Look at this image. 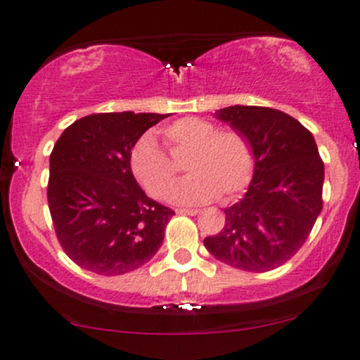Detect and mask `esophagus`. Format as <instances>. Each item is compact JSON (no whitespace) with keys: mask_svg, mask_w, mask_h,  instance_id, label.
<instances>
[{"mask_svg":"<svg viewBox=\"0 0 360 360\" xmlns=\"http://www.w3.org/2000/svg\"><path fill=\"white\" fill-rule=\"evenodd\" d=\"M176 212L177 214H181V215H195V214H199V210L198 209H176Z\"/></svg>","mask_w":360,"mask_h":360,"instance_id":"esophagus-1","label":"esophagus"}]
</instances>
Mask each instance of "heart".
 <instances>
[{
  "label": "heart",
  "mask_w": 360,
  "mask_h": 360,
  "mask_svg": "<svg viewBox=\"0 0 360 360\" xmlns=\"http://www.w3.org/2000/svg\"><path fill=\"white\" fill-rule=\"evenodd\" d=\"M162 141L174 160L184 161L191 174L172 199L186 204L207 202L217 198L229 202L250 184L255 166L253 148L237 128L217 130L199 117H186L166 124ZM130 169L141 188L156 199H166L177 181V166L150 136L141 138L130 153Z\"/></svg>",
  "instance_id": "b5f03b06"
}]
</instances>
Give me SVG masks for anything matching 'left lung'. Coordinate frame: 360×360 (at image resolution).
Segmentation results:
<instances>
[{"label": "left lung", "instance_id": "left-lung-1", "mask_svg": "<svg viewBox=\"0 0 360 360\" xmlns=\"http://www.w3.org/2000/svg\"><path fill=\"white\" fill-rule=\"evenodd\" d=\"M215 115L248 138L255 172L245 198L224 210V229L204 245L238 270H275L304 245L323 209L318 146L308 128L280 110L233 105Z\"/></svg>", "mask_w": 360, "mask_h": 360}]
</instances>
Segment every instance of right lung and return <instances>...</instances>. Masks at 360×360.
Segmentation results:
<instances>
[{"instance_id": "right-lung-1", "label": "right lung", "mask_w": 360, "mask_h": 360, "mask_svg": "<svg viewBox=\"0 0 360 360\" xmlns=\"http://www.w3.org/2000/svg\"><path fill=\"white\" fill-rule=\"evenodd\" d=\"M167 115L94 113L79 118L51 153L47 202L62 250L84 270L130 273L161 247L174 210L148 198L130 169L140 136Z\"/></svg>"}]
</instances>
